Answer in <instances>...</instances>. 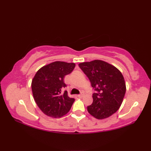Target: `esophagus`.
<instances>
[{
  "label": "esophagus",
  "mask_w": 151,
  "mask_h": 151,
  "mask_svg": "<svg viewBox=\"0 0 151 151\" xmlns=\"http://www.w3.org/2000/svg\"><path fill=\"white\" fill-rule=\"evenodd\" d=\"M82 96H83V94H82V93L80 94V95H78V97H82Z\"/></svg>",
  "instance_id": "obj_1"
}]
</instances>
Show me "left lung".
<instances>
[{
  "label": "left lung",
  "mask_w": 151,
  "mask_h": 151,
  "mask_svg": "<svg viewBox=\"0 0 151 151\" xmlns=\"http://www.w3.org/2000/svg\"><path fill=\"white\" fill-rule=\"evenodd\" d=\"M88 76L95 93L93 103L87 109L98 119L108 118L120 108L126 92V84L120 70L102 60L78 64Z\"/></svg>",
  "instance_id": "8db88e82"
}]
</instances>
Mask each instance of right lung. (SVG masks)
Instances as JSON below:
<instances>
[{
    "label": "right lung",
    "mask_w": 151,
    "mask_h": 151,
    "mask_svg": "<svg viewBox=\"0 0 151 151\" xmlns=\"http://www.w3.org/2000/svg\"><path fill=\"white\" fill-rule=\"evenodd\" d=\"M75 63L54 62L37 70L32 81L34 101L43 113L50 117L60 118L68 113L75 101L67 91L62 94L66 84L63 78L71 73Z\"/></svg>",
    "instance_id": "obj_1"
}]
</instances>
